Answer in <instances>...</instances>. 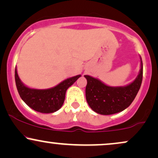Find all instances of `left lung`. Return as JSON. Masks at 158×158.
I'll use <instances>...</instances> for the list:
<instances>
[{
    "label": "left lung",
    "mask_w": 158,
    "mask_h": 158,
    "mask_svg": "<svg viewBox=\"0 0 158 158\" xmlns=\"http://www.w3.org/2000/svg\"><path fill=\"white\" fill-rule=\"evenodd\" d=\"M133 81L125 86H109L97 78L85 75L87 79L85 96L88 105L94 111L102 115L119 113L128 108L135 99L143 79V62Z\"/></svg>",
    "instance_id": "obj_1"
}]
</instances>
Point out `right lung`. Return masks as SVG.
Here are the masks:
<instances>
[{
	"mask_svg": "<svg viewBox=\"0 0 158 158\" xmlns=\"http://www.w3.org/2000/svg\"><path fill=\"white\" fill-rule=\"evenodd\" d=\"M79 77L81 75L68 78L50 88L35 89L23 84L19 77L17 68L15 73L16 87L22 100L32 109L44 114L53 113L60 109L64 102L67 90Z\"/></svg>",
	"mask_w": 158,
	"mask_h": 158,
	"instance_id": "right-lung-1",
	"label": "right lung"
}]
</instances>
